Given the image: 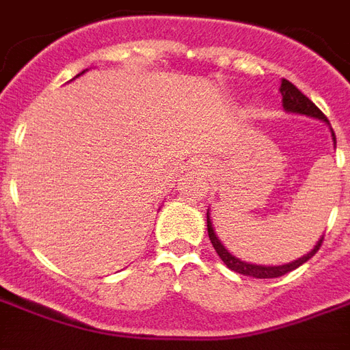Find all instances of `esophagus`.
<instances>
[{"label":"esophagus","mask_w":350,"mask_h":350,"mask_svg":"<svg viewBox=\"0 0 350 350\" xmlns=\"http://www.w3.org/2000/svg\"><path fill=\"white\" fill-rule=\"evenodd\" d=\"M210 167V163H208V161H204V163H202V168H208Z\"/></svg>","instance_id":"esophagus-1"}]
</instances>
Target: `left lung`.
Listing matches in <instances>:
<instances>
[{
	"label": "left lung",
	"instance_id": "8db88e82",
	"mask_svg": "<svg viewBox=\"0 0 350 350\" xmlns=\"http://www.w3.org/2000/svg\"><path fill=\"white\" fill-rule=\"evenodd\" d=\"M279 92H281V97H283V108H285L286 112H296V114H306L311 116V118H319V120H323V122L328 123V118L319 110L315 103L311 99H308L304 93L298 90V88L291 84L288 80L283 79L281 82V88H279ZM332 138H334V144H336V135H334V131H332ZM208 236H210V242H212L213 250L217 251V255L221 257V260L227 264L230 270L238 271V273H243V275H251V278H258V279H270V278H281V275H285L288 271L296 270L298 266L309 260V258L315 255L317 251L321 250V245H323V238L319 240L313 250L309 251L308 255H304L298 260H294V262L283 264V266H257V264H250V262H243L240 258L232 257L230 253H228L225 247H223V243L217 240V236L213 232L212 227V221H210V212H208Z\"/></svg>",
	"mask_w": 350,
	"mask_h": 350
}]
</instances>
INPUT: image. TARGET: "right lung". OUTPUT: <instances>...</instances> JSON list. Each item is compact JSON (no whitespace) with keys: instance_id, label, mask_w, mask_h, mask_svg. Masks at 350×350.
<instances>
[{"instance_id":"add662e5","label":"right lung","mask_w":350,"mask_h":350,"mask_svg":"<svg viewBox=\"0 0 350 350\" xmlns=\"http://www.w3.org/2000/svg\"><path fill=\"white\" fill-rule=\"evenodd\" d=\"M82 72H84V71H82ZM82 72H80V75H82Z\"/></svg>"}]
</instances>
